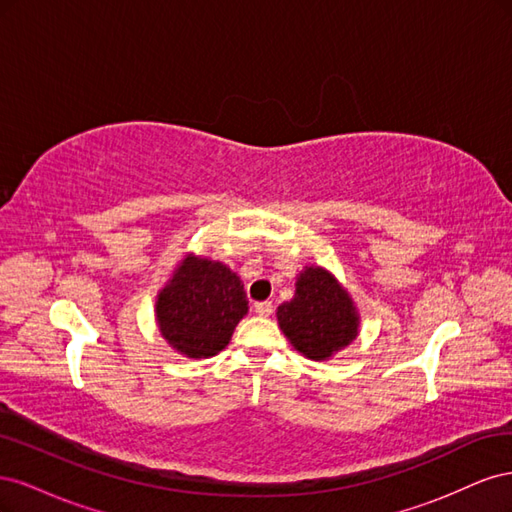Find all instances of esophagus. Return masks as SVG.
Returning a JSON list of instances; mask_svg holds the SVG:
<instances>
[{"label": "esophagus", "mask_w": 512, "mask_h": 512, "mask_svg": "<svg viewBox=\"0 0 512 512\" xmlns=\"http://www.w3.org/2000/svg\"><path fill=\"white\" fill-rule=\"evenodd\" d=\"M254 312L258 316H271L273 312V303L271 301H260V303H254Z\"/></svg>", "instance_id": "esophagus-1"}]
</instances>
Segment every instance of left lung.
<instances>
[{"mask_svg": "<svg viewBox=\"0 0 512 512\" xmlns=\"http://www.w3.org/2000/svg\"><path fill=\"white\" fill-rule=\"evenodd\" d=\"M277 322L290 344L314 361L346 348L359 329L348 292L320 267H307L297 277L294 299L277 307Z\"/></svg>", "mask_w": 512, "mask_h": 512, "instance_id": "1", "label": "left lung"}]
</instances>
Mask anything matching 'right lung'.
I'll list each match as a JSON object with an SVG mask.
<instances>
[{"instance_id":"add662e5","label":"right lung","mask_w":512,"mask_h":512,"mask_svg":"<svg viewBox=\"0 0 512 512\" xmlns=\"http://www.w3.org/2000/svg\"><path fill=\"white\" fill-rule=\"evenodd\" d=\"M158 324L166 342L192 359H207L230 342L247 314L239 277L222 262L185 258L158 294Z\"/></svg>"}]
</instances>
